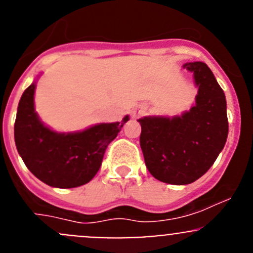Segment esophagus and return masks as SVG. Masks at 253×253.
Here are the masks:
<instances>
[{
    "mask_svg": "<svg viewBox=\"0 0 253 253\" xmlns=\"http://www.w3.org/2000/svg\"><path fill=\"white\" fill-rule=\"evenodd\" d=\"M145 111H147L145 106H143V105L137 106V108H134L133 110H132V112H131L132 119H138V117H141L142 115L145 114Z\"/></svg>",
    "mask_w": 253,
    "mask_h": 253,
    "instance_id": "esophagus-1",
    "label": "esophagus"
}]
</instances>
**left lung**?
<instances>
[{
    "instance_id": "1",
    "label": "left lung",
    "mask_w": 253,
    "mask_h": 253,
    "mask_svg": "<svg viewBox=\"0 0 253 253\" xmlns=\"http://www.w3.org/2000/svg\"><path fill=\"white\" fill-rule=\"evenodd\" d=\"M193 73L196 103L180 116H145L138 120L139 143L147 169L157 180L188 185L203 176L223 150L229 132L226 99L205 62L182 66Z\"/></svg>"
}]
</instances>
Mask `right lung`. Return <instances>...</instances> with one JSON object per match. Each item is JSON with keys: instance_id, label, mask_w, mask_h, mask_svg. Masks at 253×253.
I'll list each match as a JSON object with an SVG mask.
<instances>
[{"instance_id": "1", "label": "right lung", "mask_w": 253, "mask_h": 253, "mask_svg": "<svg viewBox=\"0 0 253 253\" xmlns=\"http://www.w3.org/2000/svg\"><path fill=\"white\" fill-rule=\"evenodd\" d=\"M35 88L37 81L25 89L18 104L14 122L18 153L30 172L51 187L85 185L100 169L109 143L128 121V115L121 122L98 124L78 132H56L35 111Z\"/></svg>"}]
</instances>
